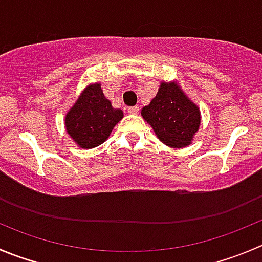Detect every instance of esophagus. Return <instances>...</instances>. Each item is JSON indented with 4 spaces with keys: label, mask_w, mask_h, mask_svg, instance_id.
I'll use <instances>...</instances> for the list:
<instances>
[{
    "label": "esophagus",
    "mask_w": 262,
    "mask_h": 262,
    "mask_svg": "<svg viewBox=\"0 0 262 262\" xmlns=\"http://www.w3.org/2000/svg\"><path fill=\"white\" fill-rule=\"evenodd\" d=\"M128 113L129 114H138L139 107L138 106H132V107H128Z\"/></svg>",
    "instance_id": "34e87169"
}]
</instances>
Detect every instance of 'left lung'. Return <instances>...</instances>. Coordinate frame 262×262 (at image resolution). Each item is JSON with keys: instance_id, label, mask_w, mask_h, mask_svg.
<instances>
[{"instance_id": "8db88e82", "label": "left lung", "mask_w": 262, "mask_h": 262, "mask_svg": "<svg viewBox=\"0 0 262 262\" xmlns=\"http://www.w3.org/2000/svg\"><path fill=\"white\" fill-rule=\"evenodd\" d=\"M142 116L157 138L172 148L188 146L201 123L199 107L175 83H161L156 97L142 108Z\"/></svg>"}]
</instances>
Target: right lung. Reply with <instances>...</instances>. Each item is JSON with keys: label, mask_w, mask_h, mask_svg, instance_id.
Masks as SVG:
<instances>
[{"label": "right lung", "mask_w": 262, "mask_h": 262, "mask_svg": "<svg viewBox=\"0 0 262 262\" xmlns=\"http://www.w3.org/2000/svg\"><path fill=\"white\" fill-rule=\"evenodd\" d=\"M123 118V111L116 110L103 96L101 84H92L84 90L65 118L69 136L82 148L100 146L110 136L114 126Z\"/></svg>", "instance_id": "obj_1"}]
</instances>
